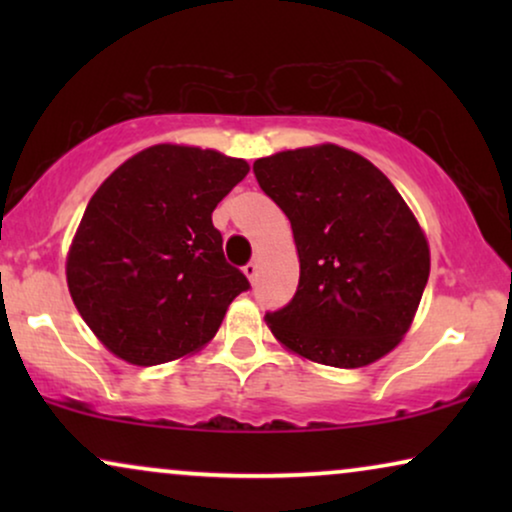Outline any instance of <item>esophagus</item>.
<instances>
[{
  "instance_id": "obj_1",
  "label": "esophagus",
  "mask_w": 512,
  "mask_h": 512,
  "mask_svg": "<svg viewBox=\"0 0 512 512\" xmlns=\"http://www.w3.org/2000/svg\"><path fill=\"white\" fill-rule=\"evenodd\" d=\"M244 275H247L251 282H256V275H258V263L256 261H249L244 265Z\"/></svg>"
}]
</instances>
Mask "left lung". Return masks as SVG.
I'll list each match as a JSON object with an SVG mask.
<instances>
[{
    "label": "left lung",
    "instance_id": "obj_1",
    "mask_svg": "<svg viewBox=\"0 0 512 512\" xmlns=\"http://www.w3.org/2000/svg\"><path fill=\"white\" fill-rule=\"evenodd\" d=\"M258 186L289 216L300 258L296 296L265 312L305 359L361 368L391 352L429 282V244L394 184L335 144L254 163Z\"/></svg>",
    "mask_w": 512,
    "mask_h": 512
}]
</instances>
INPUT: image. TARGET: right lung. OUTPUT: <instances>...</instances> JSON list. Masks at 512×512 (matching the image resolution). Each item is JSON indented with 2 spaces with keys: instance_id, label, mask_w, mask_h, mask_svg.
Segmentation results:
<instances>
[{
  "instance_id": "obj_1",
  "label": "right lung",
  "mask_w": 512,
  "mask_h": 512,
  "mask_svg": "<svg viewBox=\"0 0 512 512\" xmlns=\"http://www.w3.org/2000/svg\"><path fill=\"white\" fill-rule=\"evenodd\" d=\"M242 158L158 144L90 198L67 256L76 310L135 366L200 349L249 279L223 256L212 212L247 177Z\"/></svg>"
}]
</instances>
